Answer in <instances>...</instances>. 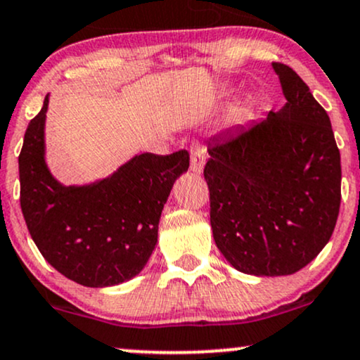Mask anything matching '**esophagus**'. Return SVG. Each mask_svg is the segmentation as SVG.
Segmentation results:
<instances>
[{
	"mask_svg": "<svg viewBox=\"0 0 360 360\" xmlns=\"http://www.w3.org/2000/svg\"><path fill=\"white\" fill-rule=\"evenodd\" d=\"M205 165V150L200 145L190 146V170L193 173H202Z\"/></svg>",
	"mask_w": 360,
	"mask_h": 360,
	"instance_id": "obj_1",
	"label": "esophagus"
}]
</instances>
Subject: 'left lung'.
<instances>
[{
  "label": "left lung",
  "instance_id": "1",
  "mask_svg": "<svg viewBox=\"0 0 360 360\" xmlns=\"http://www.w3.org/2000/svg\"><path fill=\"white\" fill-rule=\"evenodd\" d=\"M286 104L209 143L204 176L219 251L239 271L285 276L319 256L340 209L330 117L291 67L274 62Z\"/></svg>",
  "mask_w": 360,
  "mask_h": 360
}]
</instances>
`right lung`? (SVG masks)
<instances>
[{"mask_svg": "<svg viewBox=\"0 0 360 360\" xmlns=\"http://www.w3.org/2000/svg\"><path fill=\"white\" fill-rule=\"evenodd\" d=\"M49 97L30 121L18 156L20 204L38 251L79 285L101 288L136 276L158 238L170 190L188 170V151L143 153L109 179L87 187H63L44 160Z\"/></svg>", "mask_w": 360, "mask_h": 360, "instance_id": "obj_1", "label": "right lung"}]
</instances>
